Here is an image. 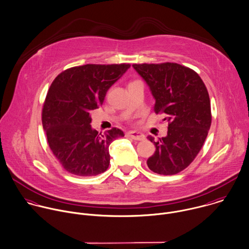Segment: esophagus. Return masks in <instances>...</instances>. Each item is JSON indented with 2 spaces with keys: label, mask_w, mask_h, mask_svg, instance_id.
<instances>
[{
  "label": "esophagus",
  "mask_w": 249,
  "mask_h": 249,
  "mask_svg": "<svg viewBox=\"0 0 249 249\" xmlns=\"http://www.w3.org/2000/svg\"><path fill=\"white\" fill-rule=\"evenodd\" d=\"M127 137L135 140V141H143L145 139V136L141 133V132H137V131H130L127 133Z\"/></svg>",
  "instance_id": "1"
}]
</instances>
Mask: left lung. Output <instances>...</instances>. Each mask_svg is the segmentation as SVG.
I'll return each instance as SVG.
<instances>
[{"label":"left lung","mask_w":249,"mask_h":249,"mask_svg":"<svg viewBox=\"0 0 249 249\" xmlns=\"http://www.w3.org/2000/svg\"><path fill=\"white\" fill-rule=\"evenodd\" d=\"M155 99V113L165 114L168 134L155 142L148 168L159 175H176L200 152L212 124L211 101L205 83L193 70L177 63L134 64Z\"/></svg>","instance_id":"obj_1"}]
</instances>
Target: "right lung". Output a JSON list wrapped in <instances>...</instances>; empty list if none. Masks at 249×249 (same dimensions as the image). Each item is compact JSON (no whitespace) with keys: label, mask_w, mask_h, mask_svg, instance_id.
I'll return each mask as SVG.
<instances>
[{"label":"right lung","mask_w":249,"mask_h":249,"mask_svg":"<svg viewBox=\"0 0 249 249\" xmlns=\"http://www.w3.org/2000/svg\"><path fill=\"white\" fill-rule=\"evenodd\" d=\"M130 67L87 64L68 69L53 80L42 108V127L52 153L67 172L92 177L108 168L109 144L124 133L113 128L99 134L90 125V112Z\"/></svg>","instance_id":"obj_1"}]
</instances>
